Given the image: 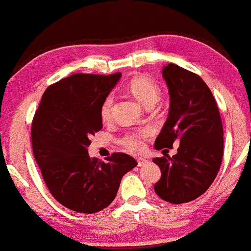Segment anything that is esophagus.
Here are the masks:
<instances>
[{
	"instance_id": "esophagus-1",
	"label": "esophagus",
	"mask_w": 251,
	"mask_h": 251,
	"mask_svg": "<svg viewBox=\"0 0 251 251\" xmlns=\"http://www.w3.org/2000/svg\"><path fill=\"white\" fill-rule=\"evenodd\" d=\"M148 161L145 159H138L137 160V167H143L144 164H147Z\"/></svg>"
}]
</instances>
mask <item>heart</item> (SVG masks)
Segmentation results:
<instances>
[{"mask_svg":"<svg viewBox=\"0 0 251 251\" xmlns=\"http://www.w3.org/2000/svg\"><path fill=\"white\" fill-rule=\"evenodd\" d=\"M129 91L133 93L134 97L142 102L144 106L154 104L160 98V89L154 82L149 80L147 77H135L130 81L128 84ZM114 96L108 95L103 99L100 107V116L103 122H108L111 117V109H113ZM151 136V130L148 128L137 130V132L127 133L126 135L121 138V144L126 151L130 153H141L144 150L145 140Z\"/></svg>","mask_w":251,"mask_h":251,"instance_id":"obj_1","label":"heart"}]
</instances>
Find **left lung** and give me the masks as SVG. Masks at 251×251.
Instances as JSON below:
<instances>
[{
  "label": "left lung",
  "instance_id": "1",
  "mask_svg": "<svg viewBox=\"0 0 251 251\" xmlns=\"http://www.w3.org/2000/svg\"><path fill=\"white\" fill-rule=\"evenodd\" d=\"M162 76L170 110L154 148L171 149L176 141L179 148L173 158L153 159L161 170L154 190L163 201L182 204L203 195L214 181L223 158V126L214 97L200 75L169 63Z\"/></svg>",
  "mask_w": 251,
  "mask_h": 251
}]
</instances>
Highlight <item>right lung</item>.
Instances as JSON below:
<instances>
[{
    "label": "right lung",
    "instance_id": "1",
    "mask_svg": "<svg viewBox=\"0 0 251 251\" xmlns=\"http://www.w3.org/2000/svg\"><path fill=\"white\" fill-rule=\"evenodd\" d=\"M77 73L50 85L31 124L32 151L48 190L63 206L97 213L115 200L123 176L137 166L125 153L90 158V137L102 128L100 107L121 78Z\"/></svg>",
    "mask_w": 251,
    "mask_h": 251
}]
</instances>
